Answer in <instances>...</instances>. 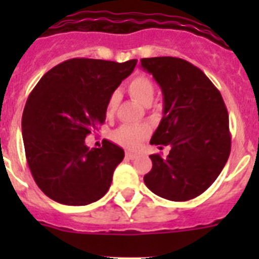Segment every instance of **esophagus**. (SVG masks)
<instances>
[{
    "label": "esophagus",
    "instance_id": "34e87169",
    "mask_svg": "<svg viewBox=\"0 0 259 259\" xmlns=\"http://www.w3.org/2000/svg\"><path fill=\"white\" fill-rule=\"evenodd\" d=\"M136 156H137V154L133 153V152H129V150L125 153V157L127 158V160H133V158H136Z\"/></svg>",
    "mask_w": 259,
    "mask_h": 259
}]
</instances>
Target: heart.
I'll return each mask as SVG.
<instances>
[{
    "label": "heart",
    "instance_id": "heart-1",
    "mask_svg": "<svg viewBox=\"0 0 259 259\" xmlns=\"http://www.w3.org/2000/svg\"><path fill=\"white\" fill-rule=\"evenodd\" d=\"M130 95L142 105H148L153 101L154 97V84L145 75H138L130 80L127 86ZM118 105V94L114 93L110 95L107 105H106V113L107 115L115 111ZM150 133L149 126L146 125H121L114 130L111 134L114 142L125 148H137Z\"/></svg>",
    "mask_w": 259,
    "mask_h": 259
}]
</instances>
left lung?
<instances>
[{
	"label": "left lung",
	"mask_w": 259,
	"mask_h": 259,
	"mask_svg": "<svg viewBox=\"0 0 259 259\" xmlns=\"http://www.w3.org/2000/svg\"><path fill=\"white\" fill-rule=\"evenodd\" d=\"M141 67L161 87L164 110L150 144L169 146V154H152L145 185L172 201L191 200L217 180L229 160V113L221 93L204 72L170 56L141 59Z\"/></svg>",
	"instance_id": "8db88e82"
}]
</instances>
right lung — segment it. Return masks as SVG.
<instances>
[{
  "label": "right lung",
  "mask_w": 259,
  "mask_h": 259,
  "mask_svg": "<svg viewBox=\"0 0 259 259\" xmlns=\"http://www.w3.org/2000/svg\"><path fill=\"white\" fill-rule=\"evenodd\" d=\"M136 64V59H70L48 71L30 93L22 140L32 176L50 199L87 205L109 191L125 152L107 140L90 149L84 140L105 122L110 95Z\"/></svg>",
  "instance_id": "add662e5"
}]
</instances>
